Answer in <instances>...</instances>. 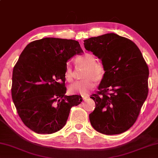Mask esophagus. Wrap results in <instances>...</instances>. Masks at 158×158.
Wrapping results in <instances>:
<instances>
[{
  "label": "esophagus",
  "instance_id": "obj_1",
  "mask_svg": "<svg viewBox=\"0 0 158 158\" xmlns=\"http://www.w3.org/2000/svg\"><path fill=\"white\" fill-rule=\"evenodd\" d=\"M82 97L83 100H86L89 97V95H85V96H82Z\"/></svg>",
  "mask_w": 158,
  "mask_h": 158
}]
</instances>
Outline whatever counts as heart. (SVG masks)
<instances>
[{"label":"heart","mask_w":158,"mask_h":158,"mask_svg":"<svg viewBox=\"0 0 158 158\" xmlns=\"http://www.w3.org/2000/svg\"><path fill=\"white\" fill-rule=\"evenodd\" d=\"M97 59L91 53H85L76 58V63L86 67L85 78L83 80L77 81L70 85L69 90L71 94H79L82 96L88 94L96 86V80H101L105 73L103 65L96 62ZM64 78L68 82H71L73 79V71L70 62L65 64Z\"/></svg>","instance_id":"heart-1"}]
</instances>
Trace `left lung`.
I'll use <instances>...</instances> for the list:
<instances>
[{"label": "left lung", "mask_w": 158, "mask_h": 158, "mask_svg": "<svg viewBox=\"0 0 158 158\" xmlns=\"http://www.w3.org/2000/svg\"><path fill=\"white\" fill-rule=\"evenodd\" d=\"M84 45L105 69L99 91L90 97L96 102L90 123L102 134H120L134 124L147 99L148 65L133 41L114 33L85 40Z\"/></svg>", "instance_id": "obj_1"}]
</instances>
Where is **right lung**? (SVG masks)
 Segmentation results:
<instances>
[{
  "instance_id": "right-lung-1",
  "label": "right lung",
  "mask_w": 158,
  "mask_h": 158,
  "mask_svg": "<svg viewBox=\"0 0 158 158\" xmlns=\"http://www.w3.org/2000/svg\"><path fill=\"white\" fill-rule=\"evenodd\" d=\"M83 51L78 41L44 38L29 43L12 73L11 97L26 127L40 134L60 131L71 107L81 103L78 95L65 96V64Z\"/></svg>"
}]
</instances>
